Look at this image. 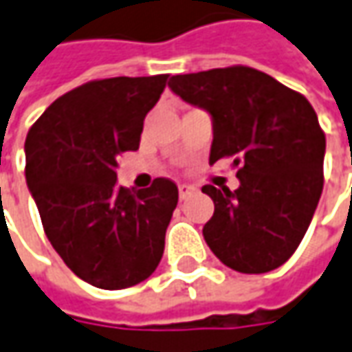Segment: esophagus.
Here are the masks:
<instances>
[{"label":"esophagus","instance_id":"34e87169","mask_svg":"<svg viewBox=\"0 0 352 352\" xmlns=\"http://www.w3.org/2000/svg\"><path fill=\"white\" fill-rule=\"evenodd\" d=\"M192 192H195V187H191V185H179V197L181 199H187V197H191Z\"/></svg>","mask_w":352,"mask_h":352}]
</instances>
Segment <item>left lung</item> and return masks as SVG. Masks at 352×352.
Segmentation results:
<instances>
[{
    "label": "left lung",
    "mask_w": 352,
    "mask_h": 352,
    "mask_svg": "<svg viewBox=\"0 0 352 352\" xmlns=\"http://www.w3.org/2000/svg\"><path fill=\"white\" fill-rule=\"evenodd\" d=\"M177 96L212 118L208 163L232 157L240 187L205 185L208 248L242 274L280 267L298 250L323 191L325 133L299 92L250 67L177 74Z\"/></svg>",
    "instance_id": "8db88e82"
}]
</instances>
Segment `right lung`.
<instances>
[{
  "mask_svg": "<svg viewBox=\"0 0 352 352\" xmlns=\"http://www.w3.org/2000/svg\"><path fill=\"white\" fill-rule=\"evenodd\" d=\"M169 74L92 80L56 98L25 140V179L45 234L90 285L124 289L160 266L179 191L116 185L118 155L135 151Z\"/></svg>",
  "mask_w": 352,
  "mask_h": 352,
  "instance_id": "add662e5",
  "label": "right lung"
}]
</instances>
